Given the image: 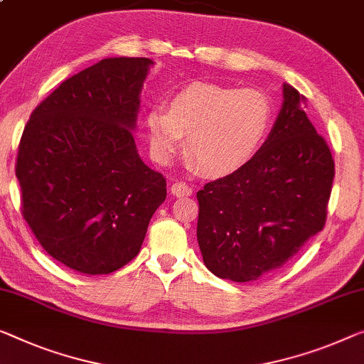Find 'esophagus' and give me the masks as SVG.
<instances>
[{"label": "esophagus", "instance_id": "esophagus-1", "mask_svg": "<svg viewBox=\"0 0 364 364\" xmlns=\"http://www.w3.org/2000/svg\"><path fill=\"white\" fill-rule=\"evenodd\" d=\"M171 194H173V196H178V198L189 196V194H193V188L189 186V184L183 183V181H176V183L171 184Z\"/></svg>", "mask_w": 364, "mask_h": 364}]
</instances>
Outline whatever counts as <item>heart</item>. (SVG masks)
Wrapping results in <instances>:
<instances>
[{
  "label": "heart",
  "mask_w": 364,
  "mask_h": 364,
  "mask_svg": "<svg viewBox=\"0 0 364 364\" xmlns=\"http://www.w3.org/2000/svg\"><path fill=\"white\" fill-rule=\"evenodd\" d=\"M273 122V105L257 88L196 83L145 116L150 151L168 164L184 147L210 176L232 175L255 159Z\"/></svg>",
  "instance_id": "obj_1"
}]
</instances>
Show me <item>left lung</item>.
Segmentation results:
<instances>
[{
	"mask_svg": "<svg viewBox=\"0 0 364 364\" xmlns=\"http://www.w3.org/2000/svg\"><path fill=\"white\" fill-rule=\"evenodd\" d=\"M304 106L306 97L284 83L279 114L255 159L198 191V243L217 278L258 279L323 229L335 164Z\"/></svg>",
	"mask_w": 364,
	"mask_h": 364,
	"instance_id": "1",
	"label": "left lung"
}]
</instances>
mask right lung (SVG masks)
I'll return each instance as SVG.
<instances>
[{"instance_id":"obj_1","label":"right lung","mask_w":364,"mask_h":364,"mask_svg":"<svg viewBox=\"0 0 364 364\" xmlns=\"http://www.w3.org/2000/svg\"><path fill=\"white\" fill-rule=\"evenodd\" d=\"M154 62L114 57L65 80L31 114L16 176L23 215L52 258L109 274L137 257L166 180L135 147L140 93Z\"/></svg>"}]
</instances>
